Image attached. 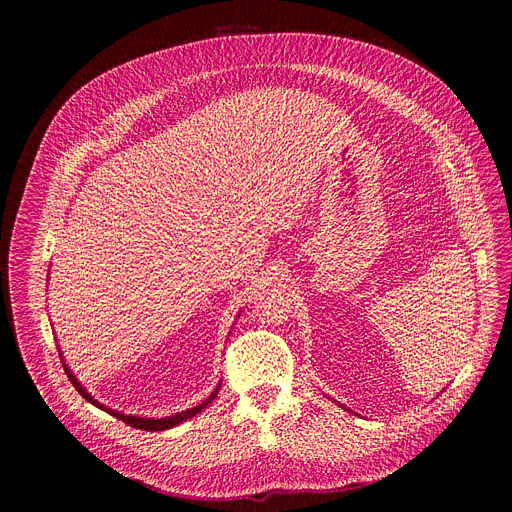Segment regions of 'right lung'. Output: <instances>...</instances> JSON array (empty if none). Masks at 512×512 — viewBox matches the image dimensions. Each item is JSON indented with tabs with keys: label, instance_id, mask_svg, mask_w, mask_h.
Segmentation results:
<instances>
[{
	"label": "right lung",
	"instance_id": "right-lung-1",
	"mask_svg": "<svg viewBox=\"0 0 512 512\" xmlns=\"http://www.w3.org/2000/svg\"><path fill=\"white\" fill-rule=\"evenodd\" d=\"M60 352V350H58ZM60 360H62V367H64V373L68 375V381L72 383V387H75L81 395H83V399L85 401H89L91 405H95V407H99V409H103V411H107V413H111L113 417H117V419H121V421H125L127 425H131V427H135V429H143V431H164V429H170V427H176V425H180L182 421H186V419H190V417H194L196 413H200L202 409H206L212 401H214V397L218 395V389H221V385H216V389L202 401V403H198L196 407H192V409H186V411H182V413H176V415H170V417H160V419H154V417H137V415H125V413H121V411H115V409H109V407H105L103 403H99L83 385H81V381L72 375V371L68 369V364H66V360H64V356H62V352H60Z\"/></svg>",
	"mask_w": 512,
	"mask_h": 512
}]
</instances>
